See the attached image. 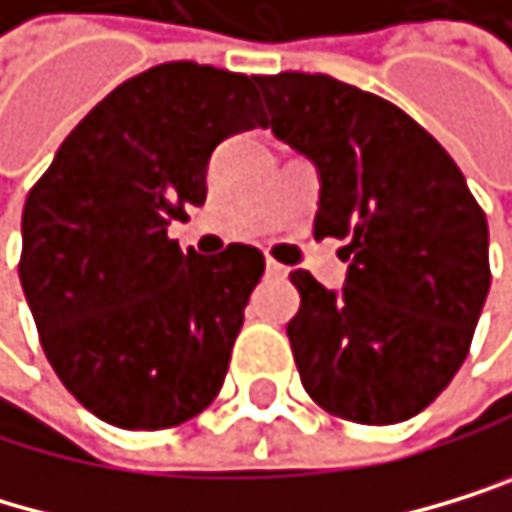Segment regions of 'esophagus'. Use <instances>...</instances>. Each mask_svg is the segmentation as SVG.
Returning a JSON list of instances; mask_svg holds the SVG:
<instances>
[{"label": "esophagus", "instance_id": "34e87169", "mask_svg": "<svg viewBox=\"0 0 512 512\" xmlns=\"http://www.w3.org/2000/svg\"><path fill=\"white\" fill-rule=\"evenodd\" d=\"M267 277L283 280V277H286V267H283V264H277V261H267Z\"/></svg>", "mask_w": 512, "mask_h": 512}]
</instances>
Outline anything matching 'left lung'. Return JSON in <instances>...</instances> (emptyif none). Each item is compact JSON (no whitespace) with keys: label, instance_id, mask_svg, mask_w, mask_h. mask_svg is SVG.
Masks as SVG:
<instances>
[{"label":"left lung","instance_id":"obj_1","mask_svg":"<svg viewBox=\"0 0 512 512\" xmlns=\"http://www.w3.org/2000/svg\"><path fill=\"white\" fill-rule=\"evenodd\" d=\"M270 131L318 169L314 235L346 239V286L289 273L286 333L302 387L359 425H396L437 400L485 308L488 220L450 153L400 106L327 75L258 78Z\"/></svg>","mask_w":512,"mask_h":512}]
</instances>
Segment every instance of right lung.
<instances>
[{"label":"right lung","mask_w":512,"mask_h":512,"mask_svg":"<svg viewBox=\"0 0 512 512\" xmlns=\"http://www.w3.org/2000/svg\"><path fill=\"white\" fill-rule=\"evenodd\" d=\"M254 81L147 68L87 112L24 201L18 277L43 352L116 428L182 425L223 387L264 254H185L166 226L204 204L213 147L264 125Z\"/></svg>","instance_id":"obj_1"}]
</instances>
